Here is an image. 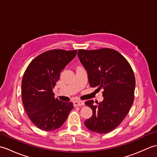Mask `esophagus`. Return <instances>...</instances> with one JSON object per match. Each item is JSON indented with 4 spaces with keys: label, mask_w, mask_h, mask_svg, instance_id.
<instances>
[{
    "label": "esophagus",
    "mask_w": 157,
    "mask_h": 157,
    "mask_svg": "<svg viewBox=\"0 0 157 157\" xmlns=\"http://www.w3.org/2000/svg\"><path fill=\"white\" fill-rule=\"evenodd\" d=\"M73 106H84V102L83 101H76L73 102Z\"/></svg>",
    "instance_id": "34e87169"
}]
</instances>
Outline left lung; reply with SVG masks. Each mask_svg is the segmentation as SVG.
Here are the masks:
<instances>
[{
	"label": "left lung",
	"instance_id": "left-lung-1",
	"mask_svg": "<svg viewBox=\"0 0 157 157\" xmlns=\"http://www.w3.org/2000/svg\"><path fill=\"white\" fill-rule=\"evenodd\" d=\"M78 56L87 71L90 87L104 90L102 102L97 105L93 100L85 102L92 110V116L84 124L92 132L106 134L119 125L133 105L134 71L124 56L111 48L80 49Z\"/></svg>",
	"mask_w": 157,
	"mask_h": 157
}]
</instances>
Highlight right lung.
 I'll return each instance as SVG.
<instances>
[{"mask_svg": "<svg viewBox=\"0 0 157 157\" xmlns=\"http://www.w3.org/2000/svg\"><path fill=\"white\" fill-rule=\"evenodd\" d=\"M76 52L77 50L46 51L32 60L23 74V104L29 119L39 129L48 132L59 128L73 108L72 102L55 98L52 90Z\"/></svg>", "mask_w": 157, "mask_h": 157, "instance_id": "right-lung-1", "label": "right lung"}]
</instances>
